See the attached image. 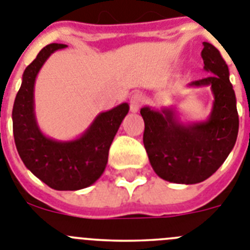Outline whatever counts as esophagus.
Returning a JSON list of instances; mask_svg holds the SVG:
<instances>
[{
  "label": "esophagus",
  "instance_id": "obj_1",
  "mask_svg": "<svg viewBox=\"0 0 250 250\" xmlns=\"http://www.w3.org/2000/svg\"><path fill=\"white\" fill-rule=\"evenodd\" d=\"M142 104H143V96H142V94L136 93L130 97L129 105H130V112H132V113H137V112L139 111V108L142 107Z\"/></svg>",
  "mask_w": 250,
  "mask_h": 250
}]
</instances>
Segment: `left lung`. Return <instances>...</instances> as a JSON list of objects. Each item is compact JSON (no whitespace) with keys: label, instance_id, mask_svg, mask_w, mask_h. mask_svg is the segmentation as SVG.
<instances>
[{"label":"left lung","instance_id":"obj_1","mask_svg":"<svg viewBox=\"0 0 250 250\" xmlns=\"http://www.w3.org/2000/svg\"><path fill=\"white\" fill-rule=\"evenodd\" d=\"M203 46L204 71L210 76L190 82L188 87H210L214 100L208 118L186 122L172 105L141 108L149 163L158 177L170 183L206 181L224 163L237 142L239 117L228 66L213 44L203 42Z\"/></svg>","mask_w":250,"mask_h":250}]
</instances>
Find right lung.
I'll return each instance as SVG.
<instances>
[{
    "label": "right lung",
    "instance_id": "add662e5",
    "mask_svg": "<svg viewBox=\"0 0 250 250\" xmlns=\"http://www.w3.org/2000/svg\"><path fill=\"white\" fill-rule=\"evenodd\" d=\"M66 47L61 43L43 47L24 69L21 88L13 103V137L22 162L38 179L56 190H78L92 186L104 172L109 147L129 104L121 103L98 113L75 139L58 141L46 136L36 118V78L49 56Z\"/></svg>",
    "mask_w": 250,
    "mask_h": 250
}]
</instances>
